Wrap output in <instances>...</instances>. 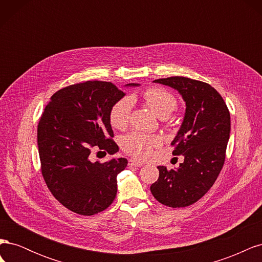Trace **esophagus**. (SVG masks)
<instances>
[{
  "mask_svg": "<svg viewBox=\"0 0 262 262\" xmlns=\"http://www.w3.org/2000/svg\"><path fill=\"white\" fill-rule=\"evenodd\" d=\"M144 163H142L140 161H136V160H129V165L130 166H136V167H140V166H143Z\"/></svg>",
  "mask_w": 262,
  "mask_h": 262,
  "instance_id": "34e87169",
  "label": "esophagus"
}]
</instances>
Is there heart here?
I'll return each mask as SVG.
<instances>
[{
  "instance_id": "heart-1",
  "label": "heart",
  "mask_w": 262,
  "mask_h": 262,
  "mask_svg": "<svg viewBox=\"0 0 262 262\" xmlns=\"http://www.w3.org/2000/svg\"><path fill=\"white\" fill-rule=\"evenodd\" d=\"M148 107L161 118L168 117L177 108V99L173 95L161 87H150L143 94ZM133 107V97L126 96L117 100L109 110V121L116 129H123L129 122ZM160 144V139L150 134L134 131L122 139V148L125 153L138 158H146L152 148Z\"/></svg>"
}]
</instances>
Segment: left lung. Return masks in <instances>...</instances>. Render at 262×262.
Returning a JSON list of instances; mask_svg holds the SVG:
<instances>
[{
	"label": "left lung",
	"mask_w": 262,
	"mask_h": 262,
	"mask_svg": "<svg viewBox=\"0 0 262 262\" xmlns=\"http://www.w3.org/2000/svg\"><path fill=\"white\" fill-rule=\"evenodd\" d=\"M176 90L186 102V113L171 142L173 155H184V163L168 170L158 166L160 177L150 186L155 199L171 208L196 202L215 182L224 165L231 132V116L224 99L207 83L184 76L154 81Z\"/></svg>",
	"instance_id": "8db88e82"
}]
</instances>
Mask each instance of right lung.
<instances>
[{
  "instance_id": "obj_1",
  "label": "right lung",
  "mask_w": 262,
  "mask_h": 262,
  "mask_svg": "<svg viewBox=\"0 0 262 262\" xmlns=\"http://www.w3.org/2000/svg\"><path fill=\"white\" fill-rule=\"evenodd\" d=\"M124 95L110 82L87 81L54 93L45 108L37 131L41 172L53 196L70 211L90 216L115 200L117 176L128 161L92 162L91 153L118 152L109 110Z\"/></svg>"
}]
</instances>
